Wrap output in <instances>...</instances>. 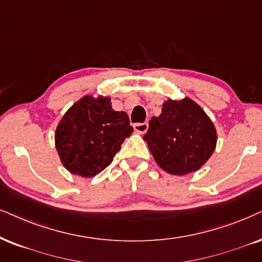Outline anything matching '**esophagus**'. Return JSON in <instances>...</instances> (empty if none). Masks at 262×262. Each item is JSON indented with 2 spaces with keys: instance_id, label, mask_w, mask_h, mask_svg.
<instances>
[{
  "instance_id": "esophagus-1",
  "label": "esophagus",
  "mask_w": 262,
  "mask_h": 262,
  "mask_svg": "<svg viewBox=\"0 0 262 262\" xmlns=\"http://www.w3.org/2000/svg\"><path fill=\"white\" fill-rule=\"evenodd\" d=\"M147 128H148L147 122H144V123H135V124H134L135 132H138V133H140V134L146 133Z\"/></svg>"
}]
</instances>
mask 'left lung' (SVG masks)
<instances>
[{
  "mask_svg": "<svg viewBox=\"0 0 262 262\" xmlns=\"http://www.w3.org/2000/svg\"><path fill=\"white\" fill-rule=\"evenodd\" d=\"M144 140L162 169L185 175L209 160L216 146V130L193 100L169 99L162 106V114L151 118Z\"/></svg>",
  "mask_w": 262,
  "mask_h": 262,
  "instance_id": "left-lung-1",
  "label": "left lung"
}]
</instances>
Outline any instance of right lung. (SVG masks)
I'll use <instances>...</instances> for the list:
<instances>
[{
    "mask_svg": "<svg viewBox=\"0 0 262 262\" xmlns=\"http://www.w3.org/2000/svg\"><path fill=\"white\" fill-rule=\"evenodd\" d=\"M133 130L128 115L115 111L110 98L84 97L59 122L55 147L66 169L91 178L111 163Z\"/></svg>",
    "mask_w": 262,
    "mask_h": 262,
    "instance_id": "1",
    "label": "right lung"
}]
</instances>
